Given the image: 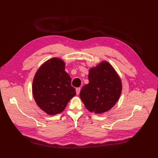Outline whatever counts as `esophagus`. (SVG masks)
Listing matches in <instances>:
<instances>
[{"label": "esophagus", "instance_id": "esophagus-1", "mask_svg": "<svg viewBox=\"0 0 158 158\" xmlns=\"http://www.w3.org/2000/svg\"><path fill=\"white\" fill-rule=\"evenodd\" d=\"M80 87H77L76 89V92H77V94H80Z\"/></svg>", "mask_w": 158, "mask_h": 158}]
</instances>
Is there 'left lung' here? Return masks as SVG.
<instances>
[{
    "label": "left lung",
    "mask_w": 158,
    "mask_h": 158,
    "mask_svg": "<svg viewBox=\"0 0 158 158\" xmlns=\"http://www.w3.org/2000/svg\"><path fill=\"white\" fill-rule=\"evenodd\" d=\"M89 84L81 88L80 97L85 107L95 113L110 110L122 93V83L113 67L107 62L90 69Z\"/></svg>",
    "instance_id": "8db88e82"
}]
</instances>
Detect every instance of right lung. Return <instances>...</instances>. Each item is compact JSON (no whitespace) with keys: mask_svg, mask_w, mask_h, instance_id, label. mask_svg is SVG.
Listing matches in <instances>:
<instances>
[{"mask_svg":"<svg viewBox=\"0 0 158 158\" xmlns=\"http://www.w3.org/2000/svg\"><path fill=\"white\" fill-rule=\"evenodd\" d=\"M65 64L58 58L45 62L36 72L33 94L39 107L50 115L60 113L76 94L71 78L65 71Z\"/></svg>","mask_w":158,"mask_h":158,"instance_id":"obj_1","label":"right lung"}]
</instances>
